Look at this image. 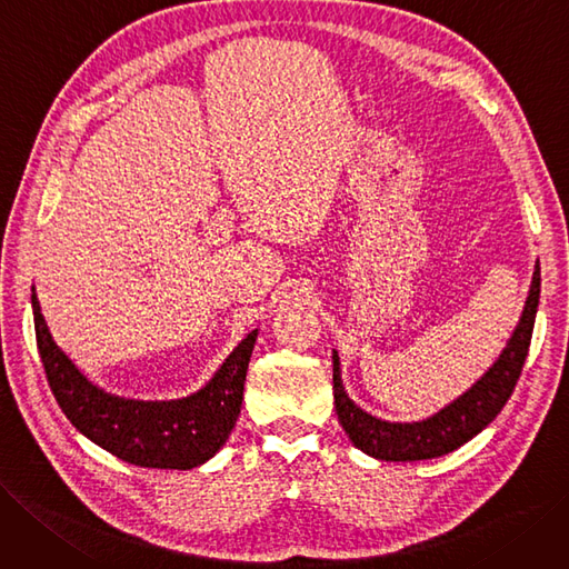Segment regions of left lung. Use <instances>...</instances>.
I'll return each instance as SVG.
<instances>
[{"instance_id": "1", "label": "left lung", "mask_w": 569, "mask_h": 569, "mask_svg": "<svg viewBox=\"0 0 569 569\" xmlns=\"http://www.w3.org/2000/svg\"><path fill=\"white\" fill-rule=\"evenodd\" d=\"M539 288L541 273L537 260L520 321L513 328L507 347L501 349L499 359L476 385H471V389L457 396L452 403L440 408L431 417L419 419V422H389V419H380L356 406L342 385L340 353L332 349L335 410H338V419L351 443L361 452L382 461L433 459L469 443L501 412L516 389L532 340Z\"/></svg>"}]
</instances>
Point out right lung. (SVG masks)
Here are the masks:
<instances>
[{"instance_id":"1","label":"right lung","mask_w":569,"mask_h":569,"mask_svg":"<svg viewBox=\"0 0 569 569\" xmlns=\"http://www.w3.org/2000/svg\"><path fill=\"white\" fill-rule=\"evenodd\" d=\"M34 332L51 391L72 427L102 450L144 469H194L227 443L241 415L243 382L258 330L248 332L216 375L194 393L138 401L93 385L62 351L32 288Z\"/></svg>"}]
</instances>
